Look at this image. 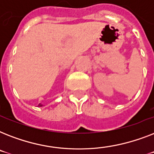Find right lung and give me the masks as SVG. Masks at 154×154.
<instances>
[{
  "mask_svg": "<svg viewBox=\"0 0 154 154\" xmlns=\"http://www.w3.org/2000/svg\"><path fill=\"white\" fill-rule=\"evenodd\" d=\"M38 106H40V107H42V106H43V105H42V104H39V105H38Z\"/></svg>",
  "mask_w": 154,
  "mask_h": 154,
  "instance_id": "obj_1",
  "label": "right lung"
}]
</instances>
